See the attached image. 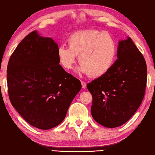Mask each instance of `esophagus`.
Masks as SVG:
<instances>
[{"instance_id": "obj_1", "label": "esophagus", "mask_w": 155, "mask_h": 155, "mask_svg": "<svg viewBox=\"0 0 155 155\" xmlns=\"http://www.w3.org/2000/svg\"><path fill=\"white\" fill-rule=\"evenodd\" d=\"M81 84H82V88H83V89L86 88V85H87V84H86V82H84V81H81Z\"/></svg>"}]
</instances>
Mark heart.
<instances>
[{"mask_svg":"<svg viewBox=\"0 0 155 155\" xmlns=\"http://www.w3.org/2000/svg\"><path fill=\"white\" fill-rule=\"evenodd\" d=\"M68 46L61 45L57 56L63 68L73 67L77 56L81 63L77 72L99 78L109 71L115 63L117 44L110 34L97 29H87L72 34L68 39Z\"/></svg>","mask_w":155,"mask_h":155,"instance_id":"b5f03b06","label":"heart"}]
</instances>
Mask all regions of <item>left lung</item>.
<instances>
[{"label":"left lung","mask_w":155,"mask_h":155,"mask_svg":"<svg viewBox=\"0 0 155 155\" xmlns=\"http://www.w3.org/2000/svg\"><path fill=\"white\" fill-rule=\"evenodd\" d=\"M116 56L108 73L87 84L92 95V117L107 128L122 126L134 115L147 83L145 60L130 37L118 41Z\"/></svg>","instance_id":"1"}]
</instances>
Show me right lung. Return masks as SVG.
Here are the masks:
<instances>
[{
	"mask_svg": "<svg viewBox=\"0 0 155 155\" xmlns=\"http://www.w3.org/2000/svg\"><path fill=\"white\" fill-rule=\"evenodd\" d=\"M58 44L37 31L26 36L8 61L7 82L12 107L35 128L48 130L64 120L81 82L66 73Z\"/></svg>",
	"mask_w": 155,
	"mask_h": 155,
	"instance_id": "1",
	"label": "right lung"
}]
</instances>
